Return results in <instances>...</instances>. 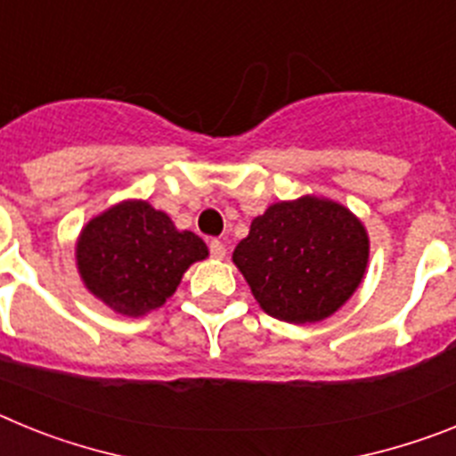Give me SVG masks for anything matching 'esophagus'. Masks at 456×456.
Masks as SVG:
<instances>
[{"label": "esophagus", "mask_w": 456, "mask_h": 456, "mask_svg": "<svg viewBox=\"0 0 456 456\" xmlns=\"http://www.w3.org/2000/svg\"><path fill=\"white\" fill-rule=\"evenodd\" d=\"M209 256L216 257V260H221V257L225 256V244L221 240H212L209 241Z\"/></svg>", "instance_id": "1"}]
</instances>
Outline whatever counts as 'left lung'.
<instances>
[{
    "instance_id": "obj_1",
    "label": "left lung",
    "mask_w": 456,
    "mask_h": 456,
    "mask_svg": "<svg viewBox=\"0 0 456 456\" xmlns=\"http://www.w3.org/2000/svg\"><path fill=\"white\" fill-rule=\"evenodd\" d=\"M368 232L347 208L305 196L256 216L232 263L276 320L310 324L333 315L368 265Z\"/></svg>"
}]
</instances>
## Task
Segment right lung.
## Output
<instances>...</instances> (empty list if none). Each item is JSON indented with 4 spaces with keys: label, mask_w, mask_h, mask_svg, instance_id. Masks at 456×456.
I'll return each mask as SVG.
<instances>
[{
    "label": "right lung",
    "mask_w": 456,
    "mask_h": 456,
    "mask_svg": "<svg viewBox=\"0 0 456 456\" xmlns=\"http://www.w3.org/2000/svg\"><path fill=\"white\" fill-rule=\"evenodd\" d=\"M208 257L199 235L178 231L164 212L143 200H125L82 231L77 267L98 299L123 315H143L175 292L183 273Z\"/></svg>",
    "instance_id": "obj_1"
}]
</instances>
